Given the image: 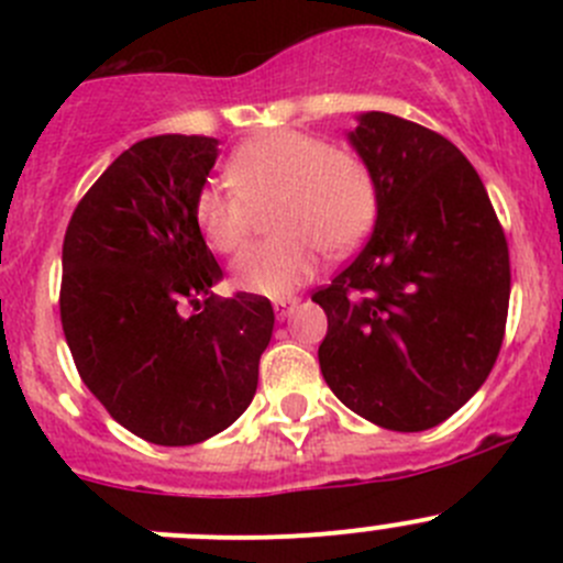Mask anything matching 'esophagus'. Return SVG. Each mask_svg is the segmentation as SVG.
I'll list each match as a JSON object with an SVG mask.
<instances>
[{
  "instance_id": "1",
  "label": "esophagus",
  "mask_w": 563,
  "mask_h": 563,
  "mask_svg": "<svg viewBox=\"0 0 563 563\" xmlns=\"http://www.w3.org/2000/svg\"><path fill=\"white\" fill-rule=\"evenodd\" d=\"M297 305H299L297 297H280V299H275V302H272V308H275V316L283 321V318L291 316V310L297 308Z\"/></svg>"
}]
</instances>
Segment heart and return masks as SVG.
Listing matches in <instances>:
<instances>
[{
	"mask_svg": "<svg viewBox=\"0 0 563 563\" xmlns=\"http://www.w3.org/2000/svg\"><path fill=\"white\" fill-rule=\"evenodd\" d=\"M231 190L203 187L192 220L214 253L245 245L253 209L275 207V240L234 261V286L258 297H286L316 275L321 250L332 258L360 247L378 214V185L356 152L299 130H272L245 141L225 166Z\"/></svg>",
	"mask_w": 563,
	"mask_h": 563,
	"instance_id": "obj_1",
	"label": "heart"
}]
</instances>
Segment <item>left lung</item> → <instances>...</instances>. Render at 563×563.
Instances as JSON below:
<instances>
[{
    "instance_id": "obj_1",
    "label": "left lung",
    "mask_w": 563,
    "mask_h": 563,
    "mask_svg": "<svg viewBox=\"0 0 563 563\" xmlns=\"http://www.w3.org/2000/svg\"><path fill=\"white\" fill-rule=\"evenodd\" d=\"M351 144L378 185L373 236L313 302L323 382L400 433L450 419L490 376L509 310V247L479 174L435 130L371 111Z\"/></svg>"
}]
</instances>
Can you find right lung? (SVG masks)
Listing matches in <instances>:
<instances>
[{
  "mask_svg": "<svg viewBox=\"0 0 563 563\" xmlns=\"http://www.w3.org/2000/svg\"><path fill=\"white\" fill-rule=\"evenodd\" d=\"M214 161L209 135L139 141L78 201L62 245L59 316L78 376L122 428L161 446L198 444L242 417L275 327L266 297L212 294L223 269L192 201Z\"/></svg>",
  "mask_w": 563,
  "mask_h": 563,
  "instance_id": "obj_1",
  "label": "right lung"
}]
</instances>
